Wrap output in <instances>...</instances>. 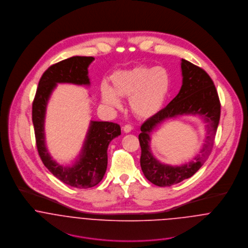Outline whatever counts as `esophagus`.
I'll return each mask as SVG.
<instances>
[{
	"label": "esophagus",
	"instance_id": "1",
	"mask_svg": "<svg viewBox=\"0 0 248 248\" xmlns=\"http://www.w3.org/2000/svg\"><path fill=\"white\" fill-rule=\"evenodd\" d=\"M132 130H133V127H132L131 125H128V124H127V125H125V126L123 127V131H124L125 133H130Z\"/></svg>",
	"mask_w": 248,
	"mask_h": 248
}]
</instances>
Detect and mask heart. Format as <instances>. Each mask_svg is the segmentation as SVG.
I'll return each mask as SVG.
<instances>
[{
    "mask_svg": "<svg viewBox=\"0 0 248 248\" xmlns=\"http://www.w3.org/2000/svg\"><path fill=\"white\" fill-rule=\"evenodd\" d=\"M112 89L101 86L102 101L110 107L119 108V97L130 99L133 113L148 119L155 116L164 105L171 91V74L162 66H139L128 71H116L110 76Z\"/></svg>",
    "mask_w": 248,
    "mask_h": 248,
    "instance_id": "heart-1",
    "label": "heart"
}]
</instances>
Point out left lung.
<instances>
[{"instance_id":"8db88e82","label":"left lung","mask_w":248,"mask_h":248,"mask_svg":"<svg viewBox=\"0 0 248 248\" xmlns=\"http://www.w3.org/2000/svg\"><path fill=\"white\" fill-rule=\"evenodd\" d=\"M182 86L177 96L155 116L142 124L139 136L141 147L140 165L146 178L155 185L165 187L192 177L208 158L212 151L219 116L220 103L211 77L202 68L181 59ZM200 115L206 122L207 137L195 158L180 167L159 163L150 153V133L166 119L179 115Z\"/></svg>"}]
</instances>
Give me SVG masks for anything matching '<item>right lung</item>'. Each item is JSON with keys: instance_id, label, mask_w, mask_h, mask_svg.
I'll use <instances>...</instances> for the list:
<instances>
[{"instance_id": "add662e5", "label": "right lung", "mask_w": 248, "mask_h": 248, "mask_svg": "<svg viewBox=\"0 0 248 248\" xmlns=\"http://www.w3.org/2000/svg\"><path fill=\"white\" fill-rule=\"evenodd\" d=\"M94 60L90 56H73L50 66L42 75L32 103V122L36 146L44 165L62 182L76 188H90L104 177L108 164L107 150L109 142L120 136V126L106 121H91L78 159L72 166L57 163L49 155L45 140V116L52 91L58 83L89 86L88 68Z\"/></svg>"}]
</instances>
